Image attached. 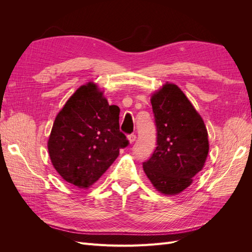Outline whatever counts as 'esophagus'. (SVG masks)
<instances>
[{
	"label": "esophagus",
	"mask_w": 252,
	"mask_h": 252,
	"mask_svg": "<svg viewBox=\"0 0 252 252\" xmlns=\"http://www.w3.org/2000/svg\"><path fill=\"white\" fill-rule=\"evenodd\" d=\"M135 139H136V135L134 133H131V134L128 135V141L130 144H132L135 141Z\"/></svg>",
	"instance_id": "1"
}]
</instances>
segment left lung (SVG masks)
I'll return each mask as SVG.
<instances>
[{
    "instance_id": "obj_1",
    "label": "left lung",
    "mask_w": 252,
    "mask_h": 252,
    "mask_svg": "<svg viewBox=\"0 0 252 252\" xmlns=\"http://www.w3.org/2000/svg\"><path fill=\"white\" fill-rule=\"evenodd\" d=\"M157 126V147L143 169L161 193L173 195L191 185L209 151L204 121L184 93L174 84L151 96Z\"/></svg>"
}]
</instances>
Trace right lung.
Masks as SVG:
<instances>
[{"label": "right lung", "instance_id": "right-lung-1", "mask_svg": "<svg viewBox=\"0 0 252 252\" xmlns=\"http://www.w3.org/2000/svg\"><path fill=\"white\" fill-rule=\"evenodd\" d=\"M120 108L93 82L81 86L55 120L48 140L51 163L66 182L88 188L128 146L120 131Z\"/></svg>", "mask_w": 252, "mask_h": 252}]
</instances>
